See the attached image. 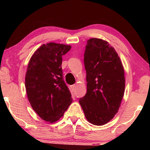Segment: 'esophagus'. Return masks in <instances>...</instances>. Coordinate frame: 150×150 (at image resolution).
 I'll list each match as a JSON object with an SVG mask.
<instances>
[{
  "instance_id": "esophagus-1",
  "label": "esophagus",
  "mask_w": 150,
  "mask_h": 150,
  "mask_svg": "<svg viewBox=\"0 0 150 150\" xmlns=\"http://www.w3.org/2000/svg\"><path fill=\"white\" fill-rule=\"evenodd\" d=\"M70 88H71V91H74V90H75V89H76V85H71V86H70Z\"/></svg>"
}]
</instances>
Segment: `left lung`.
Instances as JSON below:
<instances>
[{
  "mask_svg": "<svg viewBox=\"0 0 150 150\" xmlns=\"http://www.w3.org/2000/svg\"><path fill=\"white\" fill-rule=\"evenodd\" d=\"M87 93L79 99L85 117L102 126L114 117L124 94V70L117 53L106 41L91 38L84 54Z\"/></svg>",
  "mask_w": 150,
  "mask_h": 150,
  "instance_id": "left-lung-1",
  "label": "left lung"
}]
</instances>
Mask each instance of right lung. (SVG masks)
Masks as SVG:
<instances>
[{
  "instance_id": "right-lung-1",
  "label": "right lung",
  "mask_w": 150,
  "mask_h": 150,
  "mask_svg": "<svg viewBox=\"0 0 150 150\" xmlns=\"http://www.w3.org/2000/svg\"><path fill=\"white\" fill-rule=\"evenodd\" d=\"M70 49V46L56 43L44 44L28 63L25 77L28 101L46 122L59 120L72 102L61 67L62 56Z\"/></svg>"
}]
</instances>
